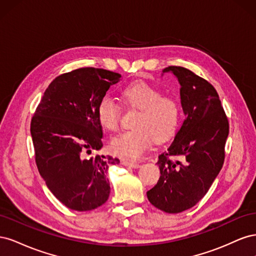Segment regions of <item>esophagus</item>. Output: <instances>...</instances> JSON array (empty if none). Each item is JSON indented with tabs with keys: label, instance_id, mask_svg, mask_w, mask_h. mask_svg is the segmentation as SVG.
<instances>
[{
	"label": "esophagus",
	"instance_id": "34e87169",
	"mask_svg": "<svg viewBox=\"0 0 256 256\" xmlns=\"http://www.w3.org/2000/svg\"><path fill=\"white\" fill-rule=\"evenodd\" d=\"M122 164L126 166H130V168H140V164L136 161H130V160H122Z\"/></svg>",
	"mask_w": 256,
	"mask_h": 256
}]
</instances>
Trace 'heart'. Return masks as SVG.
I'll list each match as a JSON object with an SVG mask.
<instances>
[{
    "mask_svg": "<svg viewBox=\"0 0 256 256\" xmlns=\"http://www.w3.org/2000/svg\"><path fill=\"white\" fill-rule=\"evenodd\" d=\"M127 104L140 109L134 122V129L125 131L112 138V150L122 157L140 158L150 148L152 140L164 141L172 136L180 120V106L172 96L144 81L128 85L122 92ZM98 120L110 131L120 128L122 106L116 100L104 96L97 106Z\"/></svg>",
    "mask_w": 256,
    "mask_h": 256,
    "instance_id": "obj_1",
    "label": "heart"
}]
</instances>
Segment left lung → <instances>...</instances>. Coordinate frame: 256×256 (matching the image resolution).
Segmentation results:
<instances>
[{
	"instance_id": "1",
	"label": "left lung",
	"mask_w": 256,
	"mask_h": 256,
	"mask_svg": "<svg viewBox=\"0 0 256 256\" xmlns=\"http://www.w3.org/2000/svg\"><path fill=\"white\" fill-rule=\"evenodd\" d=\"M180 84L184 114L172 144L159 156L160 178L147 198L160 210L178 214L202 200L221 171L228 120L212 85L187 68L168 66ZM170 156L183 160L173 162Z\"/></svg>"
}]
</instances>
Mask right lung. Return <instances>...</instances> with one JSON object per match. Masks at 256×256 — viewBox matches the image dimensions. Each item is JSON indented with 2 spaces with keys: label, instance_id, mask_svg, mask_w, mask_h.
Instances as JSON below:
<instances>
[{
  "label": "right lung",
  "instance_id": "1",
  "mask_svg": "<svg viewBox=\"0 0 256 256\" xmlns=\"http://www.w3.org/2000/svg\"><path fill=\"white\" fill-rule=\"evenodd\" d=\"M120 74L84 67L56 76L30 122L35 161L46 184L60 203L78 212L102 206L110 194L106 178L111 156L85 158L102 147V126L97 106Z\"/></svg>",
  "mask_w": 256,
  "mask_h": 256
}]
</instances>
